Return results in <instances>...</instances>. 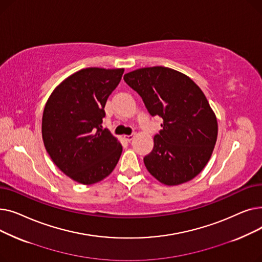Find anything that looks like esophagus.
Wrapping results in <instances>:
<instances>
[{"label": "esophagus", "instance_id": "34e87169", "mask_svg": "<svg viewBox=\"0 0 262 262\" xmlns=\"http://www.w3.org/2000/svg\"><path fill=\"white\" fill-rule=\"evenodd\" d=\"M123 138L125 139L126 141H132L135 138V135L134 134H132V135H124Z\"/></svg>", "mask_w": 262, "mask_h": 262}]
</instances>
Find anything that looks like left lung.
<instances>
[{
  "label": "left lung",
  "instance_id": "1",
  "mask_svg": "<svg viewBox=\"0 0 262 262\" xmlns=\"http://www.w3.org/2000/svg\"><path fill=\"white\" fill-rule=\"evenodd\" d=\"M124 80L142 98L148 113L163 119L154 148L143 161L166 186L187 183L208 163L217 138V121L201 88L167 67L137 69Z\"/></svg>",
  "mask_w": 262,
  "mask_h": 262
}]
</instances>
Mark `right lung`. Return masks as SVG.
<instances>
[{
    "mask_svg": "<svg viewBox=\"0 0 262 262\" xmlns=\"http://www.w3.org/2000/svg\"><path fill=\"white\" fill-rule=\"evenodd\" d=\"M123 73V68L81 69L64 78L47 101L41 125L46 149L78 184L103 181L120 159L122 145L102 123L108 96Z\"/></svg>",
    "mask_w": 262,
    "mask_h": 262,
    "instance_id": "obj_1",
    "label": "right lung"
}]
</instances>
